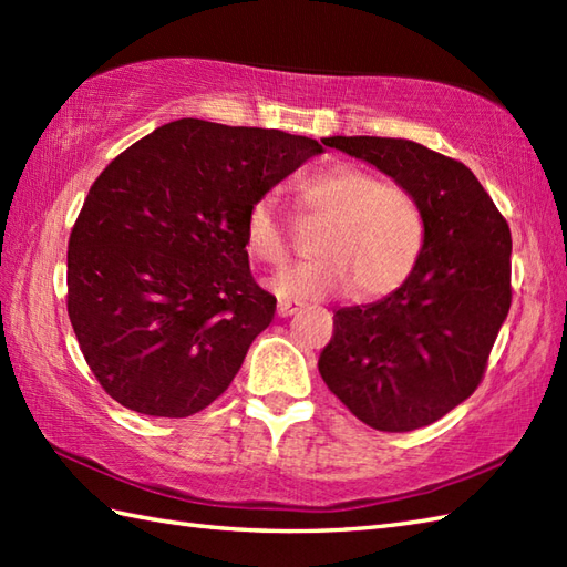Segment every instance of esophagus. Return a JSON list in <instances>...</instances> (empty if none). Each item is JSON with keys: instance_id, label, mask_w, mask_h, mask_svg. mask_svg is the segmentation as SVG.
Listing matches in <instances>:
<instances>
[{"instance_id": "1", "label": "esophagus", "mask_w": 567, "mask_h": 567, "mask_svg": "<svg viewBox=\"0 0 567 567\" xmlns=\"http://www.w3.org/2000/svg\"><path fill=\"white\" fill-rule=\"evenodd\" d=\"M295 311H299V305L297 302H290V299H285V302L277 305V317H292Z\"/></svg>"}]
</instances>
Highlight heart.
<instances>
[{"mask_svg":"<svg viewBox=\"0 0 567 567\" xmlns=\"http://www.w3.org/2000/svg\"><path fill=\"white\" fill-rule=\"evenodd\" d=\"M299 207L327 219L315 244L319 260L292 265L270 277L282 299L315 302L355 290L375 299L394 292L424 250L426 221L406 187L355 163H336L295 187ZM246 246L252 258L280 265L290 250L275 197L265 195L246 214Z\"/></svg>","mask_w":567,"mask_h":567,"instance_id":"b5f03b06","label":"heart"}]
</instances>
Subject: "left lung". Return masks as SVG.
<instances>
[{
    "instance_id": "left-lung-1",
    "label": "left lung",
    "mask_w": 567,
    "mask_h": 567,
    "mask_svg": "<svg viewBox=\"0 0 567 567\" xmlns=\"http://www.w3.org/2000/svg\"><path fill=\"white\" fill-rule=\"evenodd\" d=\"M323 146L375 165L412 192L426 238L394 292L336 311L319 372L372 429L429 426L477 390L509 315V226L470 167L421 143L331 136Z\"/></svg>"
}]
</instances>
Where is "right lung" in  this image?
Returning <instances> with one entry per match:
<instances>
[{
  "instance_id": "1",
  "label": "right lung",
  "mask_w": 567,
  "mask_h": 567,
  "mask_svg": "<svg viewBox=\"0 0 567 567\" xmlns=\"http://www.w3.org/2000/svg\"><path fill=\"white\" fill-rule=\"evenodd\" d=\"M323 153L275 128L179 118L94 179L68 244V315L106 394L185 419L224 394L277 299L246 252L250 204Z\"/></svg>"
}]
</instances>
